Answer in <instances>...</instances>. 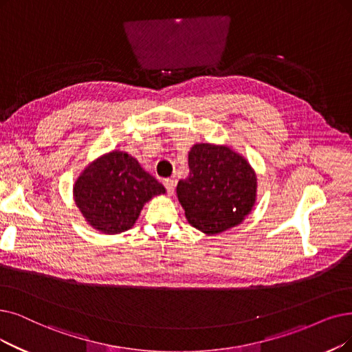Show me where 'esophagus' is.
Wrapping results in <instances>:
<instances>
[{"label":"esophagus","instance_id":"obj_1","mask_svg":"<svg viewBox=\"0 0 352 352\" xmlns=\"http://www.w3.org/2000/svg\"><path fill=\"white\" fill-rule=\"evenodd\" d=\"M163 184H164V188H166L167 193L168 195H173L175 186H176V180H173V179H164Z\"/></svg>","mask_w":352,"mask_h":352}]
</instances>
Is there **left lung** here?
<instances>
[{
	"label": "left lung",
	"mask_w": 352,
	"mask_h": 352,
	"mask_svg": "<svg viewBox=\"0 0 352 352\" xmlns=\"http://www.w3.org/2000/svg\"><path fill=\"white\" fill-rule=\"evenodd\" d=\"M257 177L231 148L195 144L189 151V176L177 184V198L188 221L206 234L240 223L256 201Z\"/></svg>",
	"instance_id": "left-lung-1"
}]
</instances>
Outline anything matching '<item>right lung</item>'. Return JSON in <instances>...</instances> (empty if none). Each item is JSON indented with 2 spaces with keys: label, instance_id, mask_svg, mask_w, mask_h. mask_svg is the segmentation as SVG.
I'll list each match as a JSON object with an SVG mask.
<instances>
[{
  "label": "right lung",
  "instance_id": "right-lung-1",
  "mask_svg": "<svg viewBox=\"0 0 352 352\" xmlns=\"http://www.w3.org/2000/svg\"><path fill=\"white\" fill-rule=\"evenodd\" d=\"M164 192L163 185L137 159L122 151H112L89 164L74 188L83 217L105 234L130 230L143 205Z\"/></svg>",
  "mask_w": 352,
  "mask_h": 352
}]
</instances>
